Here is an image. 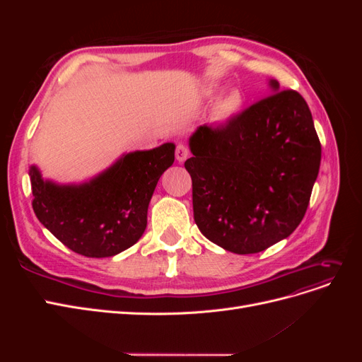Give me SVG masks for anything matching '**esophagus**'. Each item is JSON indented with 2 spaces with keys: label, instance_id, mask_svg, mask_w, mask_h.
<instances>
[{
  "label": "esophagus",
  "instance_id": "esophagus-1",
  "mask_svg": "<svg viewBox=\"0 0 362 362\" xmlns=\"http://www.w3.org/2000/svg\"><path fill=\"white\" fill-rule=\"evenodd\" d=\"M189 156H190V151H189V148L185 146V145H178L177 149H175V157H177V160H178L180 163L187 160Z\"/></svg>",
  "mask_w": 362,
  "mask_h": 362
}]
</instances>
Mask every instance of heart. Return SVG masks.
<instances>
[{"label":"heart","instance_id":"heart-1","mask_svg":"<svg viewBox=\"0 0 362 362\" xmlns=\"http://www.w3.org/2000/svg\"><path fill=\"white\" fill-rule=\"evenodd\" d=\"M221 93V87L218 86H210L205 90V96L208 100H214L217 95ZM245 108V96L240 90H231L226 95H223L214 105L213 110V119L217 124H228L235 119Z\"/></svg>","mask_w":362,"mask_h":362}]
</instances>
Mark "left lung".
I'll use <instances>...</instances> for the list:
<instances>
[{
	"label": "left lung",
	"instance_id": "8db88e82",
	"mask_svg": "<svg viewBox=\"0 0 362 362\" xmlns=\"http://www.w3.org/2000/svg\"><path fill=\"white\" fill-rule=\"evenodd\" d=\"M231 122L201 125L184 163L192 177L199 231L229 252L266 250L299 226L322 160L310 107L296 90H281Z\"/></svg>",
	"mask_w": 362,
	"mask_h": 362
}]
</instances>
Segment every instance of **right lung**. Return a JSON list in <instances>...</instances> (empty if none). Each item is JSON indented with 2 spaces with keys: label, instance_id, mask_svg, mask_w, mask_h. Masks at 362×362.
<instances>
[{
  "label": "right lung",
  "instance_id": "1",
  "mask_svg": "<svg viewBox=\"0 0 362 362\" xmlns=\"http://www.w3.org/2000/svg\"><path fill=\"white\" fill-rule=\"evenodd\" d=\"M173 160V144L129 152L83 184L43 180L31 166L33 210L39 222L76 254L113 257L144 235L152 193Z\"/></svg>",
  "mask_w": 362,
  "mask_h": 362
}]
</instances>
